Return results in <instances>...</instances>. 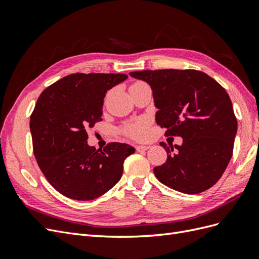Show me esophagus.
Masks as SVG:
<instances>
[{"label": "esophagus", "instance_id": "34e87169", "mask_svg": "<svg viewBox=\"0 0 259 259\" xmlns=\"http://www.w3.org/2000/svg\"><path fill=\"white\" fill-rule=\"evenodd\" d=\"M149 148H150V146H137V147H136V150L139 151V152H142V151L148 150Z\"/></svg>", "mask_w": 259, "mask_h": 259}]
</instances>
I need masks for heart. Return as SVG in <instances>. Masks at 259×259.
Masks as SVG:
<instances>
[{
    "instance_id": "1",
    "label": "heart",
    "mask_w": 259,
    "mask_h": 259,
    "mask_svg": "<svg viewBox=\"0 0 259 259\" xmlns=\"http://www.w3.org/2000/svg\"><path fill=\"white\" fill-rule=\"evenodd\" d=\"M146 83L142 82V81H138V82H135L133 83L131 89H135V88H138V86H142V85H145ZM148 123L147 121L145 120H140V121H137L135 123H131L128 125H126L123 128V133L126 136L133 138V139H144L146 136H147V133H148Z\"/></svg>"
}]
</instances>
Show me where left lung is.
I'll return each instance as SVG.
<instances>
[{
    "instance_id": "8db88e82",
    "label": "left lung",
    "mask_w": 259,
    "mask_h": 259,
    "mask_svg": "<svg viewBox=\"0 0 259 259\" xmlns=\"http://www.w3.org/2000/svg\"><path fill=\"white\" fill-rule=\"evenodd\" d=\"M151 86L155 121L165 136L183 144L160 143L167 160L153 168L159 182L176 191L195 194L214 186L233 152L238 122L228 93L213 77L198 70L161 69L130 72Z\"/></svg>"
}]
</instances>
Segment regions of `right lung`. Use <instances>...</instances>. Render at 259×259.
Returning a JSON list of instances; mask_svg holds the SVG:
<instances>
[{
	"mask_svg": "<svg viewBox=\"0 0 259 259\" xmlns=\"http://www.w3.org/2000/svg\"><path fill=\"white\" fill-rule=\"evenodd\" d=\"M127 79L123 73H73L45 89L30 116L33 153L48 182L61 194L94 200L119 182L123 163L135 149L109 143L88 145V130L103 121L108 90Z\"/></svg>",
	"mask_w": 259,
	"mask_h": 259,
	"instance_id": "1",
	"label": "right lung"
}]
</instances>
